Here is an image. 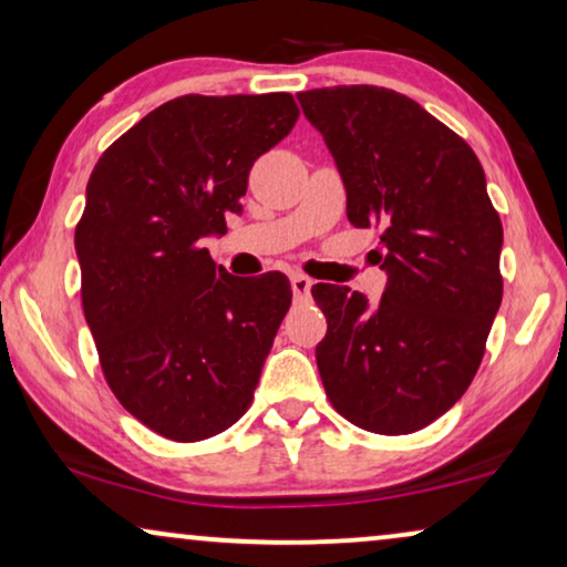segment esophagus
Returning <instances> with one entry per match:
<instances>
[{"instance_id": "obj_1", "label": "esophagus", "mask_w": 567, "mask_h": 567, "mask_svg": "<svg viewBox=\"0 0 567 567\" xmlns=\"http://www.w3.org/2000/svg\"><path fill=\"white\" fill-rule=\"evenodd\" d=\"M291 291H293V299H297V301H307L309 291H312V278L293 274L291 276Z\"/></svg>"}]
</instances>
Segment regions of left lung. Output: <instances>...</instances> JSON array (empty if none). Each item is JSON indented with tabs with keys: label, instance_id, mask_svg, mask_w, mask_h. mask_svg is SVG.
<instances>
[{
	"label": "left lung",
	"instance_id": "left-lung-1",
	"mask_svg": "<svg viewBox=\"0 0 567 567\" xmlns=\"http://www.w3.org/2000/svg\"><path fill=\"white\" fill-rule=\"evenodd\" d=\"M346 185L353 227H382L377 305L315 284L324 392L346 421L400 436L467 392L503 299V227L477 154L415 100L374 84L299 92Z\"/></svg>",
	"mask_w": 567,
	"mask_h": 567
}]
</instances>
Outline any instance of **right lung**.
I'll use <instances>...</instances> for the list:
<instances>
[{
    "label": "right lung",
    "mask_w": 567,
    "mask_h": 567,
    "mask_svg": "<svg viewBox=\"0 0 567 567\" xmlns=\"http://www.w3.org/2000/svg\"><path fill=\"white\" fill-rule=\"evenodd\" d=\"M289 92L183 95L107 146L74 231L84 320L115 398L169 441L250 408L291 284L216 268L204 247L243 212L252 162L293 128Z\"/></svg>",
    "instance_id": "obj_1"
}]
</instances>
